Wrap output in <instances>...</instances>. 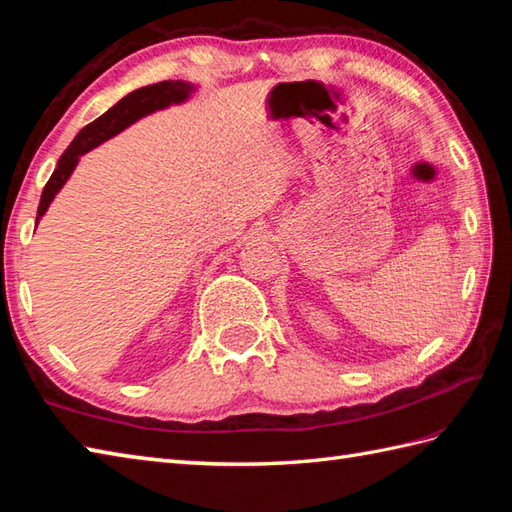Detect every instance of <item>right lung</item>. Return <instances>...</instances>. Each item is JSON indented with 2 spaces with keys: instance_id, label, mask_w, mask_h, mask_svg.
<instances>
[{
  "instance_id": "right-lung-1",
  "label": "right lung",
  "mask_w": 512,
  "mask_h": 512,
  "mask_svg": "<svg viewBox=\"0 0 512 512\" xmlns=\"http://www.w3.org/2000/svg\"><path fill=\"white\" fill-rule=\"evenodd\" d=\"M198 90V85L189 81H162L154 85H145V88H138L123 96L121 101L112 105L103 116L96 118L94 123L85 125L76 138L70 143V147L63 151V156L57 162V169L50 176L48 184L43 187L41 202L37 209V224L46 211L50 209L52 200L57 198V193L63 189V184L70 180L72 171L79 165L83 154H88L94 147H99L105 140L114 138L121 134L123 129L134 125L140 118H145L154 112L167 110L171 105L187 103L193 92Z\"/></svg>"
}]
</instances>
